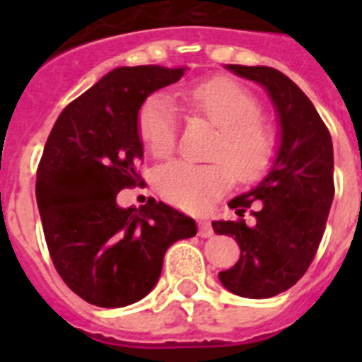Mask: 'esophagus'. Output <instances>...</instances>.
Listing matches in <instances>:
<instances>
[{"label":"esophagus","mask_w":362,"mask_h":362,"mask_svg":"<svg viewBox=\"0 0 362 362\" xmlns=\"http://www.w3.org/2000/svg\"><path fill=\"white\" fill-rule=\"evenodd\" d=\"M199 235L201 238H212L214 228L212 225H210V221L199 219Z\"/></svg>","instance_id":"esophagus-1"}]
</instances>
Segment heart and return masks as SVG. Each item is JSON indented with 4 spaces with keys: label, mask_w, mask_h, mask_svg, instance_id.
Here are the masks:
<instances>
[{
    "label": "heart",
    "mask_w": 362,
    "mask_h": 362,
    "mask_svg": "<svg viewBox=\"0 0 362 362\" xmlns=\"http://www.w3.org/2000/svg\"><path fill=\"white\" fill-rule=\"evenodd\" d=\"M188 110L219 127L210 158L212 163L175 159L159 166L156 187L168 203L201 212L230 190L233 174L243 183L257 181L274 159V137L259 123L257 99L228 78L197 83L177 92ZM137 132L143 145L158 158L174 150L177 137V107L165 92L150 94L137 112Z\"/></svg>",
    "instance_id": "b5f03b06"
}]
</instances>
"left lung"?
Segmentation results:
<instances>
[{"mask_svg":"<svg viewBox=\"0 0 362 362\" xmlns=\"http://www.w3.org/2000/svg\"><path fill=\"white\" fill-rule=\"evenodd\" d=\"M226 69L263 86L276 110L279 145L263 181L228 203L239 217L255 206L254 225L212 221L216 233L230 235L241 248L238 263L219 272V281L235 296L267 299L293 286L317 252L334 201V146L312 101L283 72Z\"/></svg>","mask_w":362,"mask_h":362,"instance_id":"left-lung-1","label":"left lung"}]
</instances>
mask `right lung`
Listing matches in <instances>:
<instances>
[{"label": "right lung", "instance_id": "add662e5", "mask_svg": "<svg viewBox=\"0 0 362 362\" xmlns=\"http://www.w3.org/2000/svg\"><path fill=\"white\" fill-rule=\"evenodd\" d=\"M187 66H119L59 114L40 161L36 199L57 274L90 305L121 308L159 281L163 257L196 221L165 203L121 209L116 197L139 183L137 112Z\"/></svg>", "mask_w": 362, "mask_h": 362}]
</instances>
